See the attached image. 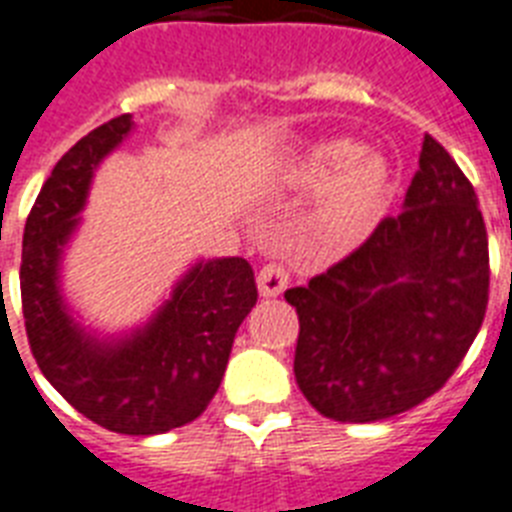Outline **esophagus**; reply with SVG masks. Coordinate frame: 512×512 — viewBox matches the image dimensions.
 Segmentation results:
<instances>
[{"instance_id":"esophagus-1","label":"esophagus","mask_w":512,"mask_h":512,"mask_svg":"<svg viewBox=\"0 0 512 512\" xmlns=\"http://www.w3.org/2000/svg\"><path fill=\"white\" fill-rule=\"evenodd\" d=\"M286 284H289V270L284 265L270 263L265 268H260L257 273V289H260V297H278L284 292Z\"/></svg>"}]
</instances>
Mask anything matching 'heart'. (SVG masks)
I'll return each instance as SVG.
<instances>
[{
  "mask_svg": "<svg viewBox=\"0 0 512 512\" xmlns=\"http://www.w3.org/2000/svg\"><path fill=\"white\" fill-rule=\"evenodd\" d=\"M294 181L321 189L315 223L336 247H355L371 234L389 202L384 157L357 152L347 139L318 141L294 162Z\"/></svg>",
  "mask_w": 512,
  "mask_h": 512,
  "instance_id": "obj_1",
  "label": "heart"
}]
</instances>
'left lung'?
I'll return each instance as SVG.
<instances>
[{
  "label": "left lung",
  "instance_id": "obj_1",
  "mask_svg": "<svg viewBox=\"0 0 512 512\" xmlns=\"http://www.w3.org/2000/svg\"><path fill=\"white\" fill-rule=\"evenodd\" d=\"M284 297L299 315L294 376L321 415L384 421L439 392L489 302L484 218L450 152L426 136L402 213Z\"/></svg>",
  "mask_w": 512,
  "mask_h": 512
}]
</instances>
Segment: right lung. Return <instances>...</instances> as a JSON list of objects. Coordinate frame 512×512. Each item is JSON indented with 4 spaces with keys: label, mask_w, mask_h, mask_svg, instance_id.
<instances>
[{
    "label": "right lung",
    "mask_w": 512,
    "mask_h": 512,
    "mask_svg": "<svg viewBox=\"0 0 512 512\" xmlns=\"http://www.w3.org/2000/svg\"><path fill=\"white\" fill-rule=\"evenodd\" d=\"M131 131V115L112 118L54 165L23 231L20 297L28 344L49 384L107 431L152 436L205 413L257 286L244 257L199 260L128 334L97 336L73 318L60 286L62 255L81 226L99 162Z\"/></svg>",
    "instance_id": "obj_1"
}]
</instances>
